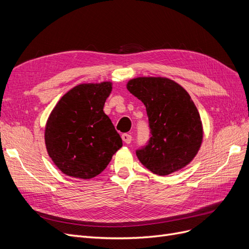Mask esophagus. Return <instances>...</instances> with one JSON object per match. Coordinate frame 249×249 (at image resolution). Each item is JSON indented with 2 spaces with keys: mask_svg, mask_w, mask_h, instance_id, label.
<instances>
[{
  "mask_svg": "<svg viewBox=\"0 0 249 249\" xmlns=\"http://www.w3.org/2000/svg\"><path fill=\"white\" fill-rule=\"evenodd\" d=\"M122 138H123V141H124V143H127V144H129V143L132 142V136H131L130 134H127V133L123 134V135H122Z\"/></svg>",
  "mask_w": 249,
  "mask_h": 249,
  "instance_id": "obj_1",
  "label": "esophagus"
}]
</instances>
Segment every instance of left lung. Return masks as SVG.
I'll use <instances>...</instances> for the list:
<instances>
[{"label":"left lung","mask_w":249,"mask_h":249,"mask_svg":"<svg viewBox=\"0 0 249 249\" xmlns=\"http://www.w3.org/2000/svg\"><path fill=\"white\" fill-rule=\"evenodd\" d=\"M129 91L146 108L152 137L136 150L143 166L168 176L187 166L197 155L203 138L199 112L177 82L163 77H138L126 83Z\"/></svg>","instance_id":"8db88e82"}]
</instances>
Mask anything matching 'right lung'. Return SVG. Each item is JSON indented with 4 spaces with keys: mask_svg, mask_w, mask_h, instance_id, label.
I'll return each mask as SVG.
<instances>
[{
    "mask_svg": "<svg viewBox=\"0 0 249 249\" xmlns=\"http://www.w3.org/2000/svg\"><path fill=\"white\" fill-rule=\"evenodd\" d=\"M111 91L108 81L77 85L51 112L44 141L52 161L64 175L83 179L99 176L123 146L103 110Z\"/></svg>",
    "mask_w": 249,
    "mask_h": 249,
    "instance_id": "obj_1",
    "label": "right lung"
}]
</instances>
